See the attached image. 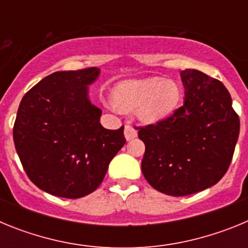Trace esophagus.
Wrapping results in <instances>:
<instances>
[{
	"instance_id": "obj_1",
	"label": "esophagus",
	"mask_w": 248,
	"mask_h": 248,
	"mask_svg": "<svg viewBox=\"0 0 248 248\" xmlns=\"http://www.w3.org/2000/svg\"><path fill=\"white\" fill-rule=\"evenodd\" d=\"M124 135H125L126 140H131L138 137V131L135 130L131 125H125V129H124Z\"/></svg>"
}]
</instances>
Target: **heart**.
I'll use <instances>...</instances> for the list:
<instances>
[{"label": "heart", "mask_w": 248, "mask_h": 248, "mask_svg": "<svg viewBox=\"0 0 248 248\" xmlns=\"http://www.w3.org/2000/svg\"><path fill=\"white\" fill-rule=\"evenodd\" d=\"M181 97L180 85L161 77L128 80L114 92L115 104L123 110L137 108V117L146 124L170 117L180 104Z\"/></svg>", "instance_id": "b5f03b06"}]
</instances>
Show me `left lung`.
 Instances as JSON below:
<instances>
[{"instance_id":"8db88e82","label":"left lung","mask_w":248,"mask_h":248,"mask_svg":"<svg viewBox=\"0 0 248 248\" xmlns=\"http://www.w3.org/2000/svg\"><path fill=\"white\" fill-rule=\"evenodd\" d=\"M185 99L172 115L141 126V171L155 190L185 196L217 184L226 174L240 133V118L220 80L196 69L180 73Z\"/></svg>"}]
</instances>
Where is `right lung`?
I'll return each instance as SVG.
<instances>
[{
    "label": "right lung",
    "instance_id": "obj_1",
    "mask_svg": "<svg viewBox=\"0 0 248 248\" xmlns=\"http://www.w3.org/2000/svg\"><path fill=\"white\" fill-rule=\"evenodd\" d=\"M100 69L54 72L22 98L13 141L30 180L65 199L89 195L102 184L109 163L125 144L124 126L109 130L91 103L88 85Z\"/></svg>",
    "mask_w": 248,
    "mask_h": 248
}]
</instances>
